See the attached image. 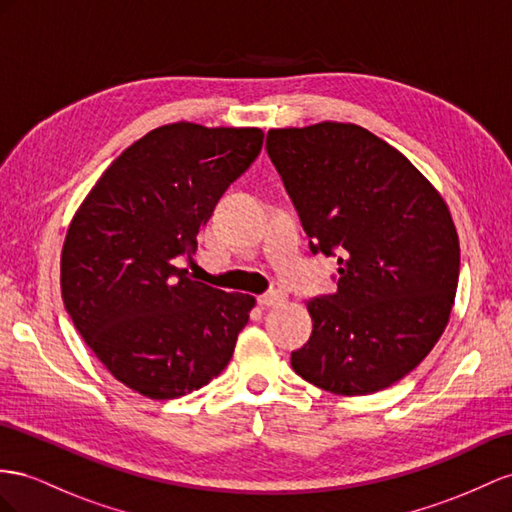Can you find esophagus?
Wrapping results in <instances>:
<instances>
[{"label":"esophagus","instance_id":"34e87169","mask_svg":"<svg viewBox=\"0 0 512 512\" xmlns=\"http://www.w3.org/2000/svg\"><path fill=\"white\" fill-rule=\"evenodd\" d=\"M285 300H287L285 292L274 290V292H268V294H261V296H259V307H261V309L279 307V305H283V303H285Z\"/></svg>","mask_w":512,"mask_h":512}]
</instances>
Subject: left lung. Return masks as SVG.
<instances>
[{
	"label": "left lung",
	"instance_id": "1",
	"mask_svg": "<svg viewBox=\"0 0 512 512\" xmlns=\"http://www.w3.org/2000/svg\"><path fill=\"white\" fill-rule=\"evenodd\" d=\"M277 166L313 253L337 259V292L307 300L294 372L335 396H368L415 370L454 307L461 244L437 188L372 131L322 121L270 129Z\"/></svg>",
	"mask_w": 512,
	"mask_h": 512
}]
</instances>
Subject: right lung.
<instances>
[{
  "mask_svg": "<svg viewBox=\"0 0 512 512\" xmlns=\"http://www.w3.org/2000/svg\"><path fill=\"white\" fill-rule=\"evenodd\" d=\"M261 144L257 127H155L73 214L60 257L64 307L106 370L144 398L186 396L233 357L255 296L194 281L175 257L196 253V233Z\"/></svg>",
  "mask_w": 512,
  "mask_h": 512,
  "instance_id": "obj_1",
  "label": "right lung"
}]
</instances>
